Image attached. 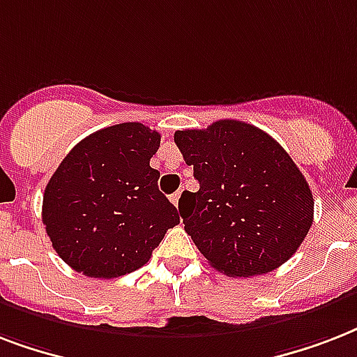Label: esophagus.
Instances as JSON below:
<instances>
[{
  "mask_svg": "<svg viewBox=\"0 0 357 357\" xmlns=\"http://www.w3.org/2000/svg\"><path fill=\"white\" fill-rule=\"evenodd\" d=\"M179 198H181V190H178V192H174V195L170 196V202H172L174 206L178 207V202H179Z\"/></svg>",
  "mask_w": 357,
  "mask_h": 357,
  "instance_id": "obj_1",
  "label": "esophagus"
}]
</instances>
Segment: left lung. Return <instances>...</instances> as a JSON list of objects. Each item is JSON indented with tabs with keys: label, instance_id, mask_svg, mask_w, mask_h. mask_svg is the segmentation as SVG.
Wrapping results in <instances>:
<instances>
[{
	"label": "left lung",
	"instance_id": "8db88e82",
	"mask_svg": "<svg viewBox=\"0 0 357 357\" xmlns=\"http://www.w3.org/2000/svg\"><path fill=\"white\" fill-rule=\"evenodd\" d=\"M198 192L185 190V231L213 268L231 278L266 274L298 250L313 224L304 174L272 139L241 120L176 131Z\"/></svg>",
	"mask_w": 357,
	"mask_h": 357
}]
</instances>
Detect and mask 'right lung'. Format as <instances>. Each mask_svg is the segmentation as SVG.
I'll list each match as a JSON object with an SVG mask.
<instances>
[{
    "mask_svg": "<svg viewBox=\"0 0 357 357\" xmlns=\"http://www.w3.org/2000/svg\"><path fill=\"white\" fill-rule=\"evenodd\" d=\"M161 135L144 123L100 129L72 148L47 181L42 222L61 259L89 278H119L146 265L178 209L150 167Z\"/></svg>",
    "mask_w": 357,
    "mask_h": 357,
    "instance_id": "add662e5",
    "label": "right lung"
}]
</instances>
